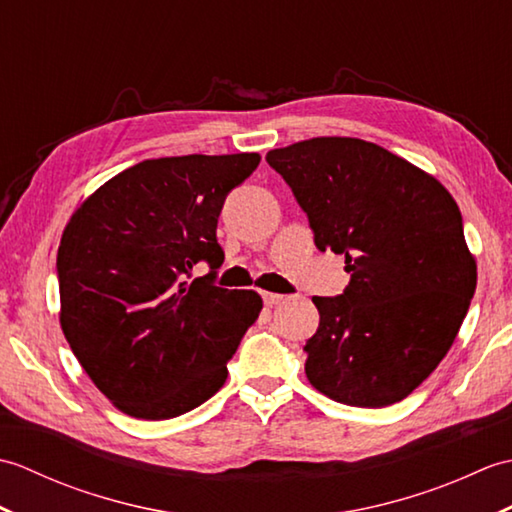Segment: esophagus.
Masks as SVG:
<instances>
[{
  "label": "esophagus",
  "mask_w": 512,
  "mask_h": 512,
  "mask_svg": "<svg viewBox=\"0 0 512 512\" xmlns=\"http://www.w3.org/2000/svg\"><path fill=\"white\" fill-rule=\"evenodd\" d=\"M264 303L266 306H277V303H284L286 297L284 295H275V292H264Z\"/></svg>",
  "instance_id": "1"
}]
</instances>
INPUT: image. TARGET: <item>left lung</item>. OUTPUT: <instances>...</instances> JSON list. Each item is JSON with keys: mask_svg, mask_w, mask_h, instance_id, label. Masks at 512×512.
Returning a JSON list of instances; mask_svg holds the SVG:
<instances>
[{"mask_svg": "<svg viewBox=\"0 0 512 512\" xmlns=\"http://www.w3.org/2000/svg\"><path fill=\"white\" fill-rule=\"evenodd\" d=\"M308 215L319 250L345 255L343 295L312 297L306 376L350 407L407 398L447 356L475 292L462 213L429 173L358 138L266 154Z\"/></svg>", "mask_w": 512, "mask_h": 512, "instance_id": "left-lung-1", "label": "left lung"}]
</instances>
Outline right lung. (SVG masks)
I'll return each instance as SVG.
<instances>
[{
  "label": "right lung",
  "mask_w": 512,
  "mask_h": 512,
  "mask_svg": "<svg viewBox=\"0 0 512 512\" xmlns=\"http://www.w3.org/2000/svg\"><path fill=\"white\" fill-rule=\"evenodd\" d=\"M259 154L143 160L72 215L57 253L61 328L85 374L134 418L209 400L262 312L255 290L215 286L217 217ZM212 270L189 282L195 263Z\"/></svg>",
  "instance_id": "1"
}]
</instances>
